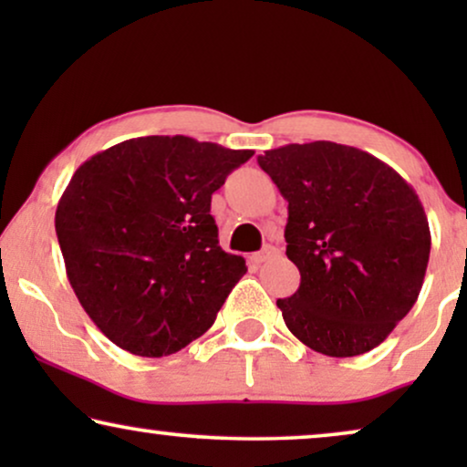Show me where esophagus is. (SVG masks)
<instances>
[{"label":"esophagus","mask_w":467,"mask_h":467,"mask_svg":"<svg viewBox=\"0 0 467 467\" xmlns=\"http://www.w3.org/2000/svg\"><path fill=\"white\" fill-rule=\"evenodd\" d=\"M274 257H278V248H274V246L267 244V246L264 248V251L253 253V254H251V261H253V264H264V261H270V259H274Z\"/></svg>","instance_id":"obj_1"}]
</instances>
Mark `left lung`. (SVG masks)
Returning a JSON list of instances; mask_svg holds the SVG:
<instances>
[{
  "instance_id": "1",
  "label": "left lung",
  "mask_w": 467,
  "mask_h": 467,
  "mask_svg": "<svg viewBox=\"0 0 467 467\" xmlns=\"http://www.w3.org/2000/svg\"><path fill=\"white\" fill-rule=\"evenodd\" d=\"M257 161L289 202L286 257L302 280L276 302L286 327L329 357L376 348L423 286L431 234L419 195L385 161L327 140Z\"/></svg>"
}]
</instances>
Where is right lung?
<instances>
[{
	"label": "right lung",
	"mask_w": 467,
	"mask_h": 467,
	"mask_svg": "<svg viewBox=\"0 0 467 467\" xmlns=\"http://www.w3.org/2000/svg\"><path fill=\"white\" fill-rule=\"evenodd\" d=\"M254 155L187 136L114 144L74 171L55 214L67 280L108 340L178 353L213 327L246 261L219 246L213 193Z\"/></svg>",
	"instance_id": "1"
}]
</instances>
